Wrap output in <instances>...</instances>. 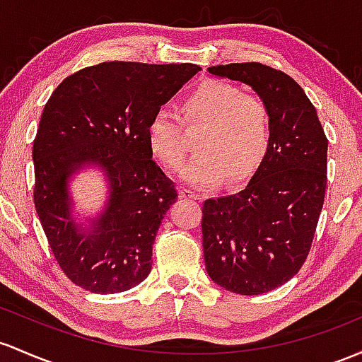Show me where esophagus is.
Segmentation results:
<instances>
[{"instance_id": "obj_1", "label": "esophagus", "mask_w": 362, "mask_h": 362, "mask_svg": "<svg viewBox=\"0 0 362 362\" xmlns=\"http://www.w3.org/2000/svg\"><path fill=\"white\" fill-rule=\"evenodd\" d=\"M180 197H184V199H197V194H194L189 189H180Z\"/></svg>"}]
</instances>
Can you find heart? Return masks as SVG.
Returning <instances> with one entry per match:
<instances>
[{
    "mask_svg": "<svg viewBox=\"0 0 362 362\" xmlns=\"http://www.w3.org/2000/svg\"><path fill=\"white\" fill-rule=\"evenodd\" d=\"M187 125L202 127L196 158L182 172L196 187H213L245 180L263 163L272 144V110L263 96L242 93L221 81H202L180 99ZM146 137L154 156L170 170H180L187 158L184 127L175 111L156 110L146 125Z\"/></svg>",
    "mask_w": 362,
    "mask_h": 362,
    "instance_id": "1",
    "label": "heart"
}]
</instances>
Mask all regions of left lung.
Returning <instances> with one entry per match:
<instances>
[{"label": "left lung", "instance_id": "1", "mask_svg": "<svg viewBox=\"0 0 362 362\" xmlns=\"http://www.w3.org/2000/svg\"><path fill=\"white\" fill-rule=\"evenodd\" d=\"M251 86L272 110V144L244 189L202 204V249L214 284L259 296L303 268L327 190L328 139L303 87L261 63L209 66Z\"/></svg>", "mask_w": 362, "mask_h": 362}]
</instances>
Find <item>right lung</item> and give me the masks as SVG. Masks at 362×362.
Listing matches in <instances>:
<instances>
[{"instance_id": "right-lung-1", "label": "right lung", "mask_w": 362, "mask_h": 362, "mask_svg": "<svg viewBox=\"0 0 362 362\" xmlns=\"http://www.w3.org/2000/svg\"><path fill=\"white\" fill-rule=\"evenodd\" d=\"M199 70L105 62L75 71L47 99L33 148L34 204L54 259L78 287L123 292L149 275L158 228L178 194L153 161L146 125ZM90 164L105 175L109 201L82 226L68 184Z\"/></svg>"}]
</instances>
